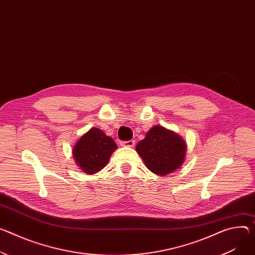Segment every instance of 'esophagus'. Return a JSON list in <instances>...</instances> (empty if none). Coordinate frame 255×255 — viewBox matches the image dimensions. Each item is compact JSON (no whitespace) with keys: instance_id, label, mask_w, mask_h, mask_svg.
<instances>
[{"instance_id":"34e87169","label":"esophagus","mask_w":255,"mask_h":255,"mask_svg":"<svg viewBox=\"0 0 255 255\" xmlns=\"http://www.w3.org/2000/svg\"><path fill=\"white\" fill-rule=\"evenodd\" d=\"M121 145H123V146H134L135 145V140L131 139V140H127V141H122Z\"/></svg>"}]
</instances>
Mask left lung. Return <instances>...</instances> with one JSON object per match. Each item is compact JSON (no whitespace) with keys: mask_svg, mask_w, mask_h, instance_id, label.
<instances>
[{"mask_svg":"<svg viewBox=\"0 0 255 255\" xmlns=\"http://www.w3.org/2000/svg\"><path fill=\"white\" fill-rule=\"evenodd\" d=\"M136 151L148 170L165 176L179 169L186 154V143L182 138L164 127L154 126L136 145Z\"/></svg>","mask_w":255,"mask_h":255,"instance_id":"obj_1","label":"left lung"}]
</instances>
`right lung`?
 <instances>
[{"instance_id":"obj_1","label":"right lung","mask_w":255,"mask_h":255,"mask_svg":"<svg viewBox=\"0 0 255 255\" xmlns=\"http://www.w3.org/2000/svg\"><path fill=\"white\" fill-rule=\"evenodd\" d=\"M117 144L102 130L91 128L73 147V156L77 165L86 174H95L108 164Z\"/></svg>"}]
</instances>
